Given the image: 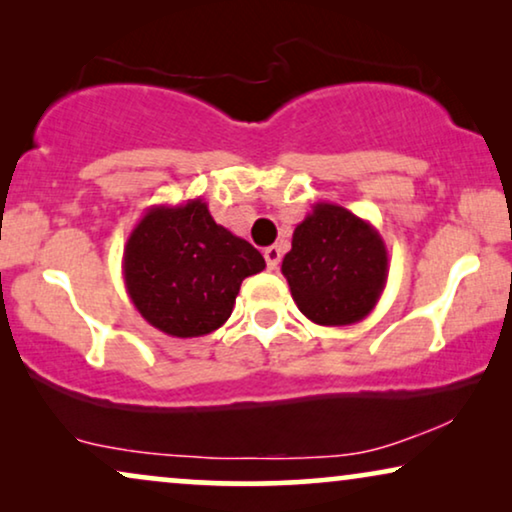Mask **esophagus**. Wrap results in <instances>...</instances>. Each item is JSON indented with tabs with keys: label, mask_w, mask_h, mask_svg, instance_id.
I'll return each instance as SVG.
<instances>
[{
	"label": "esophagus",
	"mask_w": 512,
	"mask_h": 512,
	"mask_svg": "<svg viewBox=\"0 0 512 512\" xmlns=\"http://www.w3.org/2000/svg\"><path fill=\"white\" fill-rule=\"evenodd\" d=\"M263 256H265V263H268V270H277L279 258H282V251H279L277 247H268L263 251Z\"/></svg>",
	"instance_id": "esophagus-1"
}]
</instances>
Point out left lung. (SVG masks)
<instances>
[{
    "instance_id": "left-lung-1",
    "label": "left lung",
    "mask_w": 512,
    "mask_h": 512,
    "mask_svg": "<svg viewBox=\"0 0 512 512\" xmlns=\"http://www.w3.org/2000/svg\"><path fill=\"white\" fill-rule=\"evenodd\" d=\"M298 310L319 326H349L375 310L389 275L382 235L361 216L317 202L282 261Z\"/></svg>"
}]
</instances>
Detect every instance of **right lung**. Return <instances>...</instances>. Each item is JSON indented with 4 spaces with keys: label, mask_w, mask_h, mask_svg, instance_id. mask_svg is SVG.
Returning <instances> with one entry per match:
<instances>
[{
    "label": "right lung",
    "mask_w": 512,
    "mask_h": 512,
    "mask_svg": "<svg viewBox=\"0 0 512 512\" xmlns=\"http://www.w3.org/2000/svg\"><path fill=\"white\" fill-rule=\"evenodd\" d=\"M261 251L219 226L200 198L156 205L123 249L125 289L137 312L172 338H200L226 324Z\"/></svg>",
    "instance_id": "obj_1"
}]
</instances>
